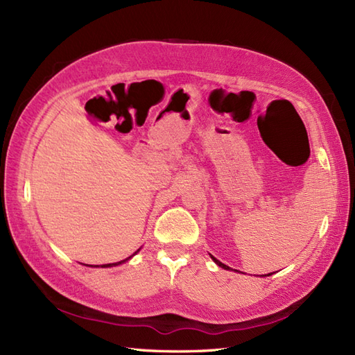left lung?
Segmentation results:
<instances>
[{
	"mask_svg": "<svg viewBox=\"0 0 355 355\" xmlns=\"http://www.w3.org/2000/svg\"><path fill=\"white\" fill-rule=\"evenodd\" d=\"M210 257H211V259H213V262H214V263H216V265H219L220 268H223V270H230V266H227V265H225V263H222L220 261H218V259H216V257H213L211 254H210ZM271 274H272V272H271ZM271 274H265V275H262V277H268V275H271Z\"/></svg>",
	"mask_w": 355,
	"mask_h": 355,
	"instance_id": "left-lung-1",
	"label": "left lung"
}]
</instances>
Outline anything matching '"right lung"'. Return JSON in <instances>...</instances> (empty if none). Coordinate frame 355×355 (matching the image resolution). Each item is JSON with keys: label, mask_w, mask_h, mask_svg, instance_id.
I'll return each mask as SVG.
<instances>
[{"label": "right lung", "mask_w": 355, "mask_h": 355, "mask_svg": "<svg viewBox=\"0 0 355 355\" xmlns=\"http://www.w3.org/2000/svg\"><path fill=\"white\" fill-rule=\"evenodd\" d=\"M139 250H141V249H139ZM139 250H137V252H139ZM137 252H135V253H133L132 256H135V254H136ZM132 256H128V257H127V259H124V261H120V262H115V263H106V265H101V266H102V268H111V266H116V265H121V263H124V262H127L128 259H130V257H132ZM96 268H98V265H96Z\"/></svg>", "instance_id": "obj_1"}]
</instances>
